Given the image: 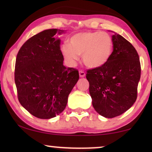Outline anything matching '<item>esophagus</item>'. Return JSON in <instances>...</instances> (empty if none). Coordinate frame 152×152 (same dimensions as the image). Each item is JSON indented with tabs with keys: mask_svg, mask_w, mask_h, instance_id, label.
<instances>
[{
	"mask_svg": "<svg viewBox=\"0 0 152 152\" xmlns=\"http://www.w3.org/2000/svg\"><path fill=\"white\" fill-rule=\"evenodd\" d=\"M79 76L80 78H84V77H85V76H86V74L84 73V72L80 70L79 71Z\"/></svg>",
	"mask_w": 152,
	"mask_h": 152,
	"instance_id": "34e87169",
	"label": "esophagus"
}]
</instances>
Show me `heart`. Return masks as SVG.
I'll return each instance as SVG.
<instances>
[{
  "label": "heart",
  "mask_w": 152,
  "mask_h": 152,
  "mask_svg": "<svg viewBox=\"0 0 152 152\" xmlns=\"http://www.w3.org/2000/svg\"><path fill=\"white\" fill-rule=\"evenodd\" d=\"M61 53L73 66L82 55L85 66L91 69L103 67L111 58L113 42L109 34L101 31H84L73 35L61 48Z\"/></svg>",
  "instance_id": "1"
}]
</instances>
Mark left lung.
Returning <instances> with one entry per match:
<instances>
[{"label":"left lung","mask_w":152,"mask_h":152,"mask_svg":"<svg viewBox=\"0 0 152 152\" xmlns=\"http://www.w3.org/2000/svg\"><path fill=\"white\" fill-rule=\"evenodd\" d=\"M113 33V53L109 61L86 74L92 106L106 118L119 116L132 107L137 99L141 76L140 58L135 48L123 36Z\"/></svg>","instance_id":"left-lung-1"}]
</instances>
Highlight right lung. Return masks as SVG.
Listing matches in <instances>:
<instances>
[{
    "label": "right lung",
    "mask_w": 152,
    "mask_h": 152,
    "mask_svg": "<svg viewBox=\"0 0 152 152\" xmlns=\"http://www.w3.org/2000/svg\"><path fill=\"white\" fill-rule=\"evenodd\" d=\"M66 31L45 30L33 36L18 52L15 82L19 102L33 116L49 119L65 109L78 71L64 66L58 35Z\"/></svg>",
    "instance_id": "right-lung-1"
}]
</instances>
